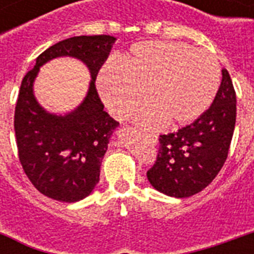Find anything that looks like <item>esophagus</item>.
<instances>
[{"label":"esophagus","instance_id":"34e87169","mask_svg":"<svg viewBox=\"0 0 254 254\" xmlns=\"http://www.w3.org/2000/svg\"><path fill=\"white\" fill-rule=\"evenodd\" d=\"M145 137H146V138L149 139V141H150L151 143H153V145H155V143L158 142V137H157V135L147 134V133H145Z\"/></svg>","mask_w":254,"mask_h":254}]
</instances>
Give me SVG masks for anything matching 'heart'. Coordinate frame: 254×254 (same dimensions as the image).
I'll use <instances>...</instances> for the list:
<instances>
[{"mask_svg": "<svg viewBox=\"0 0 254 254\" xmlns=\"http://www.w3.org/2000/svg\"><path fill=\"white\" fill-rule=\"evenodd\" d=\"M220 67L213 55L183 42L146 41L133 45L119 61H109L97 75V89L116 117L131 115L145 127L187 124L201 116L217 93Z\"/></svg>", "mask_w": 254, "mask_h": 254, "instance_id": "b5f03b06", "label": "heart"}]
</instances>
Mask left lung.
<instances>
[{
    "label": "left lung",
    "mask_w": 254,
    "mask_h": 254,
    "mask_svg": "<svg viewBox=\"0 0 254 254\" xmlns=\"http://www.w3.org/2000/svg\"><path fill=\"white\" fill-rule=\"evenodd\" d=\"M211 107L190 125L159 135L157 161L147 179L173 197L200 192L215 179L228 157L236 124V92L227 69Z\"/></svg>",
    "instance_id": "8db88e82"
}]
</instances>
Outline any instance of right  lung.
<instances>
[{"label": "right lung", "mask_w": 254, "mask_h": 254, "mask_svg": "<svg viewBox=\"0 0 254 254\" xmlns=\"http://www.w3.org/2000/svg\"><path fill=\"white\" fill-rule=\"evenodd\" d=\"M115 42L111 35H80L58 42L37 58L22 80L14 115L18 157L34 187L54 200L79 201L99 183L100 166L119 123L104 111L95 81ZM61 56L83 61L91 83L79 107L54 115L37 103L32 87L41 65Z\"/></svg>", "instance_id": "right-lung-1"}]
</instances>
